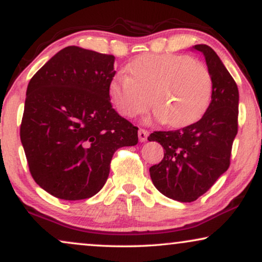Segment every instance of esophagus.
Here are the masks:
<instances>
[{
    "instance_id": "1",
    "label": "esophagus",
    "mask_w": 262,
    "mask_h": 262,
    "mask_svg": "<svg viewBox=\"0 0 262 262\" xmlns=\"http://www.w3.org/2000/svg\"><path fill=\"white\" fill-rule=\"evenodd\" d=\"M148 136H149V132L145 130V128H139L138 130V138L141 142H145L146 139H148Z\"/></svg>"
}]
</instances>
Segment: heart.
I'll list each match as a JSON object with an SVG mask.
<instances>
[{"instance_id": "1", "label": "heart", "mask_w": 262, "mask_h": 262, "mask_svg": "<svg viewBox=\"0 0 262 262\" xmlns=\"http://www.w3.org/2000/svg\"><path fill=\"white\" fill-rule=\"evenodd\" d=\"M110 82V96L121 116L134 118L155 107L157 119L173 127L194 123L205 113L212 77L205 64L187 55H143Z\"/></svg>"}]
</instances>
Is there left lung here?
Here are the masks:
<instances>
[{
  "instance_id": "left-lung-1",
  "label": "left lung",
  "mask_w": 262,
  "mask_h": 262,
  "mask_svg": "<svg viewBox=\"0 0 262 262\" xmlns=\"http://www.w3.org/2000/svg\"><path fill=\"white\" fill-rule=\"evenodd\" d=\"M193 49L205 57L212 77L206 112L194 124L175 131H155L148 137L164 149L162 161L149 169L152 184L163 195L181 203L194 202L228 170L238 127L237 84L210 46Z\"/></svg>"
}]
</instances>
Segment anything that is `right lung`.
I'll return each mask as SVG.
<instances>
[{
  "mask_svg": "<svg viewBox=\"0 0 262 262\" xmlns=\"http://www.w3.org/2000/svg\"><path fill=\"white\" fill-rule=\"evenodd\" d=\"M114 56L68 46L31 78L20 138L32 178L56 198H91L113 154L138 143V127L112 107Z\"/></svg>",
  "mask_w": 262,
  "mask_h": 262,
  "instance_id": "1",
  "label": "right lung"
}]
</instances>
